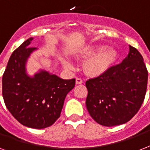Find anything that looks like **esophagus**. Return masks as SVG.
I'll return each mask as SVG.
<instances>
[{
    "label": "esophagus",
    "instance_id": "1",
    "mask_svg": "<svg viewBox=\"0 0 150 150\" xmlns=\"http://www.w3.org/2000/svg\"><path fill=\"white\" fill-rule=\"evenodd\" d=\"M82 82H83V80H82V79H81V78H79V77L76 78V79H75V83H76V84L80 85V84H82Z\"/></svg>",
    "mask_w": 150,
    "mask_h": 150
}]
</instances>
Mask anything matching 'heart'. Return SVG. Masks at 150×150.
Listing matches in <instances>:
<instances>
[{
	"mask_svg": "<svg viewBox=\"0 0 150 150\" xmlns=\"http://www.w3.org/2000/svg\"><path fill=\"white\" fill-rule=\"evenodd\" d=\"M79 56L83 58H90L86 61L85 68L89 75H100L106 72L117 57V52L114 47L97 44L87 47L80 52ZM68 65L69 62L64 61Z\"/></svg>",
	"mask_w": 150,
	"mask_h": 150,
	"instance_id": "1",
	"label": "heart"
}]
</instances>
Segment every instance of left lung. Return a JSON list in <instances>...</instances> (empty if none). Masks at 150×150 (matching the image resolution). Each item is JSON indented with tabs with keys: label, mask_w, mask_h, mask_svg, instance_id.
Listing matches in <instances>:
<instances>
[{
	"label": "left lung",
	"mask_w": 150,
	"mask_h": 150,
	"mask_svg": "<svg viewBox=\"0 0 150 150\" xmlns=\"http://www.w3.org/2000/svg\"><path fill=\"white\" fill-rule=\"evenodd\" d=\"M147 81L148 71L142 56L129 46L128 57L121 63L86 82V104L89 115L107 127L128 122L144 101Z\"/></svg>",
	"instance_id": "1"
}]
</instances>
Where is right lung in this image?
I'll list each match as a JSON object with an SVG mask.
<instances>
[{"mask_svg": "<svg viewBox=\"0 0 150 150\" xmlns=\"http://www.w3.org/2000/svg\"><path fill=\"white\" fill-rule=\"evenodd\" d=\"M29 38L13 52L2 78V95L6 107L19 123L42 129L61 116L64 99L75 87V79H62L41 71L33 78L25 73V62L36 48Z\"/></svg>", "mask_w": 150, "mask_h": 150, "instance_id": "1", "label": "right lung"}]
</instances>
